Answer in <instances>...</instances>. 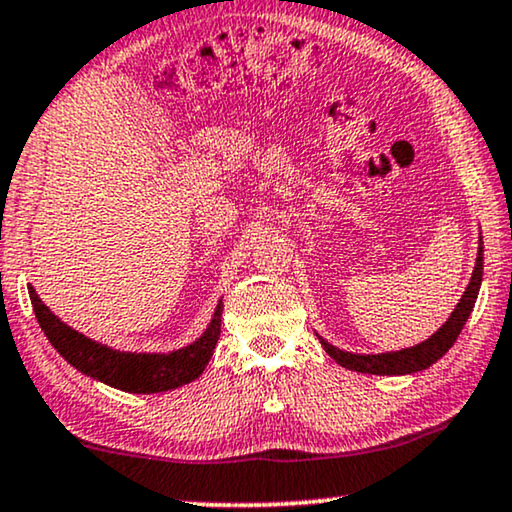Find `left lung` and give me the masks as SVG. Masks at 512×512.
<instances>
[{"label":"left lung","mask_w":512,"mask_h":512,"mask_svg":"<svg viewBox=\"0 0 512 512\" xmlns=\"http://www.w3.org/2000/svg\"><path fill=\"white\" fill-rule=\"evenodd\" d=\"M482 283V238H480V250H478V262H475L473 276H470V283L463 297L456 304L452 316L447 318V323L440 327L438 332L426 342L417 346H410V349L393 351V353H379V356H360V353H346L335 349L332 344H327L325 339H320L323 349L330 353V358H335L339 365L346 367V370H356L365 374H412L421 372L426 367H431L435 360H440L445 353L452 349V344L459 337V332L466 325V320L473 311L475 299H478Z\"/></svg>","instance_id":"left-lung-1"}]
</instances>
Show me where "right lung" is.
I'll list each match as a JSON object with an SVG mask.
<instances>
[{
  "instance_id": "right-lung-1",
  "label": "right lung",
  "mask_w": 512,
  "mask_h": 512,
  "mask_svg": "<svg viewBox=\"0 0 512 512\" xmlns=\"http://www.w3.org/2000/svg\"><path fill=\"white\" fill-rule=\"evenodd\" d=\"M30 299L34 316L42 325L44 335L60 356L72 367L102 384L128 393H163L170 388L189 384L206 370L213 356L222 325V302L217 304L215 316L208 330L194 344L173 353H124L102 346L65 325L56 313H51L30 285Z\"/></svg>"
}]
</instances>
